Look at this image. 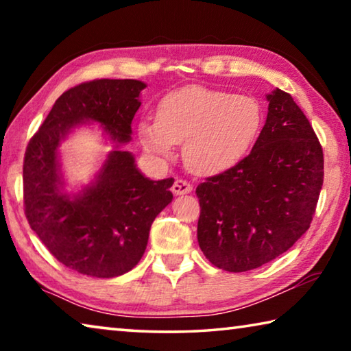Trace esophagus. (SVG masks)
<instances>
[{"label":"esophagus","instance_id":"34e87169","mask_svg":"<svg viewBox=\"0 0 351 351\" xmlns=\"http://www.w3.org/2000/svg\"><path fill=\"white\" fill-rule=\"evenodd\" d=\"M192 190H193V187L184 180H176L175 184H173V187H171V192H173L176 197H180V195H187V193L192 192Z\"/></svg>","mask_w":351,"mask_h":351}]
</instances>
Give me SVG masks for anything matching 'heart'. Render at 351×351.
Listing matches in <instances>:
<instances>
[{
	"label": "heart",
	"mask_w": 351,
	"mask_h": 351,
	"mask_svg": "<svg viewBox=\"0 0 351 351\" xmlns=\"http://www.w3.org/2000/svg\"><path fill=\"white\" fill-rule=\"evenodd\" d=\"M263 125L257 99L223 90L189 86L158 104L156 119H142L138 136L145 152L170 158L182 144L184 161L201 175L235 167L251 150Z\"/></svg>",
	"instance_id": "heart-1"
}]
</instances>
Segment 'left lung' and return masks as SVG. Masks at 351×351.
Masks as SVG:
<instances>
[{"label":"left lung","instance_id":"1","mask_svg":"<svg viewBox=\"0 0 351 351\" xmlns=\"http://www.w3.org/2000/svg\"><path fill=\"white\" fill-rule=\"evenodd\" d=\"M268 116L251 153L197 187L198 243L213 266L245 272L287 252L310 228L324 153L288 93L266 94Z\"/></svg>","mask_w":351,"mask_h":351}]
</instances>
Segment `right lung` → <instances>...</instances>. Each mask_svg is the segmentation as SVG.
<instances>
[{
  "mask_svg": "<svg viewBox=\"0 0 351 351\" xmlns=\"http://www.w3.org/2000/svg\"><path fill=\"white\" fill-rule=\"evenodd\" d=\"M141 80L82 83L56 100L29 142L23 182L26 218L54 257L80 274L112 278L132 271L145 252L150 228L173 199V178L153 181L122 150L132 141ZM97 123L113 148L93 180L68 191L60 147L77 128Z\"/></svg>",
  "mask_w": 351,
  "mask_h": 351,
  "instance_id": "1",
  "label": "right lung"
}]
</instances>
